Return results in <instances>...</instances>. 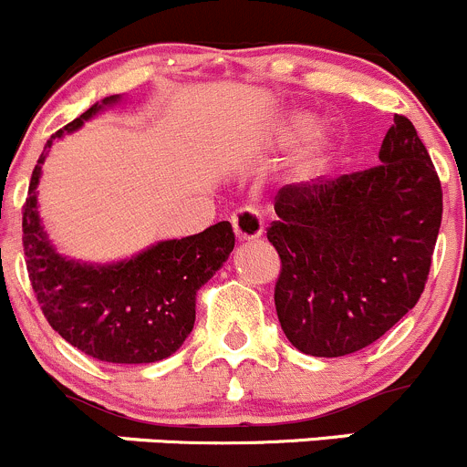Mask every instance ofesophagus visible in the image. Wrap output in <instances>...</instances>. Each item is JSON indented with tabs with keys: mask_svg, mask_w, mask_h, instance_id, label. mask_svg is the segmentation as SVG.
I'll use <instances>...</instances> for the list:
<instances>
[{
	"mask_svg": "<svg viewBox=\"0 0 467 467\" xmlns=\"http://www.w3.org/2000/svg\"><path fill=\"white\" fill-rule=\"evenodd\" d=\"M232 227L235 238L240 243H244V240H254L263 234V220L256 209H252V206H240L232 215Z\"/></svg>",
	"mask_w": 467,
	"mask_h": 467,
	"instance_id": "esophagus-1",
	"label": "esophagus"
}]
</instances>
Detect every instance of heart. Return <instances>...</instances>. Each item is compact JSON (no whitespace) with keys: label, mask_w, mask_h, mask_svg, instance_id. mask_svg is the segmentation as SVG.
<instances>
[{"label":"heart","mask_w":467,"mask_h":467,"mask_svg":"<svg viewBox=\"0 0 467 467\" xmlns=\"http://www.w3.org/2000/svg\"><path fill=\"white\" fill-rule=\"evenodd\" d=\"M306 129H308V118H302V115H295V118H290L288 124H285V131H288L290 136H295V133H304ZM329 156H331L329 142L327 140L316 142V145L308 147V151L304 154L302 168L306 170V172H316V170L325 168Z\"/></svg>","instance_id":"obj_1"}]
</instances>
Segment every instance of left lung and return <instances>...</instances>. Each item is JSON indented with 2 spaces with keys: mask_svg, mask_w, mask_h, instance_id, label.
Wrapping results in <instances>:
<instances>
[{
  "mask_svg": "<svg viewBox=\"0 0 467 467\" xmlns=\"http://www.w3.org/2000/svg\"><path fill=\"white\" fill-rule=\"evenodd\" d=\"M379 165L284 186L267 240L281 258L275 306L285 338L311 357H348L418 304L442 220V188L404 115Z\"/></svg>",
  "mask_w": 467,
  "mask_h": 467,
  "instance_id": "8db88e82",
  "label": "left lung"
}]
</instances>
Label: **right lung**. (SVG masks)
<instances>
[{"mask_svg":"<svg viewBox=\"0 0 467 467\" xmlns=\"http://www.w3.org/2000/svg\"><path fill=\"white\" fill-rule=\"evenodd\" d=\"M118 97H106L110 104ZM95 104L58 129L75 131ZM52 147V140H47ZM40 156L22 206V244L31 288L52 329L72 348L106 363H154L177 352L195 325V295L234 249V229L218 223L182 240H163L113 265H86L54 252L40 227L36 186Z\"/></svg>","mask_w":467,"mask_h":467,"instance_id":"right-lung-1","label":"right lung"}]
</instances>
